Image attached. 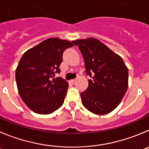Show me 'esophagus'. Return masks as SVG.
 Listing matches in <instances>:
<instances>
[{"instance_id":"34e87169","label":"esophagus","mask_w":149,"mask_h":149,"mask_svg":"<svg viewBox=\"0 0 149 149\" xmlns=\"http://www.w3.org/2000/svg\"><path fill=\"white\" fill-rule=\"evenodd\" d=\"M76 79H71V80H70V81H71V82H75V81H76Z\"/></svg>"}]
</instances>
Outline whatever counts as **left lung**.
<instances>
[{"instance_id":"1","label":"left lung","mask_w":149,"mask_h":149,"mask_svg":"<svg viewBox=\"0 0 149 149\" xmlns=\"http://www.w3.org/2000/svg\"><path fill=\"white\" fill-rule=\"evenodd\" d=\"M79 46L85 72L91 79L80 95L83 106L96 115H106L118 106L128 88V68L120 56L95 38L72 41Z\"/></svg>"}]
</instances>
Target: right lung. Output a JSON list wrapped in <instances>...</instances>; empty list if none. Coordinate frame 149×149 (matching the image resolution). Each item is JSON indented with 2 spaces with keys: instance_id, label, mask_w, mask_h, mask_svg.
<instances>
[{
  "instance_id": "obj_1",
  "label": "right lung",
  "mask_w": 149,
  "mask_h": 149,
  "mask_svg": "<svg viewBox=\"0 0 149 149\" xmlns=\"http://www.w3.org/2000/svg\"><path fill=\"white\" fill-rule=\"evenodd\" d=\"M73 46L70 41L49 38L28 50L16 69L17 86L28 107L38 114H51L64 103L68 83L61 77L62 54Z\"/></svg>"
}]
</instances>
